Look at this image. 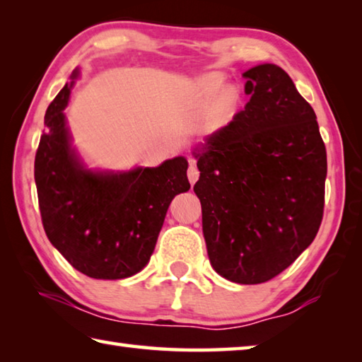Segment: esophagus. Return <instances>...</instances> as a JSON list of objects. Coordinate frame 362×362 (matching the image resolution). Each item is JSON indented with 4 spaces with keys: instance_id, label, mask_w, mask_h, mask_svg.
<instances>
[{
    "instance_id": "1",
    "label": "esophagus",
    "mask_w": 362,
    "mask_h": 362,
    "mask_svg": "<svg viewBox=\"0 0 362 362\" xmlns=\"http://www.w3.org/2000/svg\"><path fill=\"white\" fill-rule=\"evenodd\" d=\"M198 179H199V170H198V168H196L194 161H192V163H189V168H188V180H189V183H192V185H194L196 180H198Z\"/></svg>"
}]
</instances>
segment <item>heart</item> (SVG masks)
Masks as SVG:
<instances>
[{"label": "heart", "instance_id": "b5f03b06", "mask_svg": "<svg viewBox=\"0 0 362 362\" xmlns=\"http://www.w3.org/2000/svg\"><path fill=\"white\" fill-rule=\"evenodd\" d=\"M199 93L204 97H214L222 93L223 89V79L218 75H207L204 78H201V81L198 84Z\"/></svg>", "mask_w": 362, "mask_h": 362}]
</instances>
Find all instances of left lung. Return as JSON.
<instances>
[{"label": "left lung", "instance_id": "1", "mask_svg": "<svg viewBox=\"0 0 362 362\" xmlns=\"http://www.w3.org/2000/svg\"><path fill=\"white\" fill-rule=\"evenodd\" d=\"M250 95L196 146L211 265L238 284L278 276L313 243L324 211L326 146L315 110L278 65L244 71Z\"/></svg>", "mask_w": 362, "mask_h": 362}]
</instances>
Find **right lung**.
<instances>
[{
  "mask_svg": "<svg viewBox=\"0 0 362 362\" xmlns=\"http://www.w3.org/2000/svg\"><path fill=\"white\" fill-rule=\"evenodd\" d=\"M78 75L76 69L47 107L35 156L42 226L52 246L86 276L129 278L148 263L170 201L189 189L188 161L177 156L122 173L86 168L64 115Z\"/></svg>",
  "mask_w": 362,
  "mask_h": 362,
  "instance_id": "right-lung-1",
  "label": "right lung"
}]
</instances>
